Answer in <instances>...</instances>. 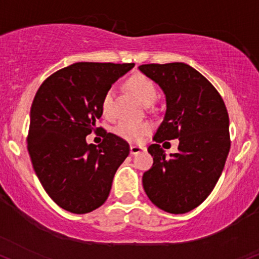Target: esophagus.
Here are the masks:
<instances>
[{
  "instance_id": "1",
  "label": "esophagus",
  "mask_w": 259,
  "mask_h": 259,
  "mask_svg": "<svg viewBox=\"0 0 259 259\" xmlns=\"http://www.w3.org/2000/svg\"><path fill=\"white\" fill-rule=\"evenodd\" d=\"M144 150H145V148H143V146H139V145H131L130 152H131V155H137V154H139V152L144 151Z\"/></svg>"
}]
</instances>
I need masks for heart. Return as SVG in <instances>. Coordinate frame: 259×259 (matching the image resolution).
Instances as JSON below:
<instances>
[{
	"label": "heart",
	"instance_id": "1",
	"mask_svg": "<svg viewBox=\"0 0 259 259\" xmlns=\"http://www.w3.org/2000/svg\"><path fill=\"white\" fill-rule=\"evenodd\" d=\"M128 90L136 96L137 100L144 105H150L155 101L156 88L154 82L143 75H132L126 82ZM102 113L105 116L113 114V90H108L102 98ZM152 126L148 121H120L115 127V133L124 140L138 143L151 131Z\"/></svg>",
	"mask_w": 259,
	"mask_h": 259
}]
</instances>
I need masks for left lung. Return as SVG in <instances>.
I'll return each instance as SVG.
<instances>
[{"label":"left lung","mask_w":259,"mask_h":259,"mask_svg":"<svg viewBox=\"0 0 259 259\" xmlns=\"http://www.w3.org/2000/svg\"><path fill=\"white\" fill-rule=\"evenodd\" d=\"M165 97V114L148 151L152 167L143 174L149 199L170 213L193 210L211 193L227 159L229 117L225 102L205 76L183 62L142 65ZM179 138L178 151L165 155L159 143Z\"/></svg>","instance_id":"left-lung-1"}]
</instances>
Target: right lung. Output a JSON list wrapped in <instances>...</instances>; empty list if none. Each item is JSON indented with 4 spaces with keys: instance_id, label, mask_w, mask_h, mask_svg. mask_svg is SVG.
Instances as JSON below:
<instances>
[{
    "instance_id": "obj_1",
    "label": "right lung",
    "mask_w": 259,
    "mask_h": 259,
    "mask_svg": "<svg viewBox=\"0 0 259 259\" xmlns=\"http://www.w3.org/2000/svg\"><path fill=\"white\" fill-rule=\"evenodd\" d=\"M133 67L135 63H74L50 75L34 96L28 154L41 186L67 211L88 213L100 207L130 154V145L120 137L104 131L97 148L86 143V136L103 114L105 92Z\"/></svg>"
}]
</instances>
